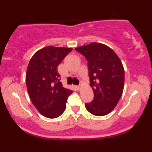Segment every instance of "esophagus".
Masks as SVG:
<instances>
[{
	"mask_svg": "<svg viewBox=\"0 0 152 152\" xmlns=\"http://www.w3.org/2000/svg\"><path fill=\"white\" fill-rule=\"evenodd\" d=\"M75 88H76V89L79 90L80 88H81V86H75Z\"/></svg>",
	"mask_w": 152,
	"mask_h": 152,
	"instance_id": "esophagus-1",
	"label": "esophagus"
}]
</instances>
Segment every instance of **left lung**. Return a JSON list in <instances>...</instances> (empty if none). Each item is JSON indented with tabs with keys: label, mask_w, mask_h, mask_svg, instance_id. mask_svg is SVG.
I'll list each match as a JSON object with an SVG mask.
<instances>
[{
	"label": "left lung",
	"mask_w": 152,
	"mask_h": 152,
	"mask_svg": "<svg viewBox=\"0 0 152 152\" xmlns=\"http://www.w3.org/2000/svg\"><path fill=\"white\" fill-rule=\"evenodd\" d=\"M88 61L90 86L94 97L86 104L91 114L102 116L109 114L118 104L124 86V69L115 52L100 43H91L75 48Z\"/></svg>",
	"instance_id": "8db88e82"
}]
</instances>
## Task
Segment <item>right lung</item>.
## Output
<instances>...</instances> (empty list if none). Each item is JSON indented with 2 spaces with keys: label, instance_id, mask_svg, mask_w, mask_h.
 Wrapping results in <instances>:
<instances>
[{
  "label": "right lung",
  "instance_id": "obj_1",
  "mask_svg": "<svg viewBox=\"0 0 152 152\" xmlns=\"http://www.w3.org/2000/svg\"><path fill=\"white\" fill-rule=\"evenodd\" d=\"M72 48L46 46L34 54L26 74L31 102L40 114L49 118L60 116L73 91L63 86L57 68Z\"/></svg>",
  "mask_w": 152,
  "mask_h": 152
}]
</instances>
